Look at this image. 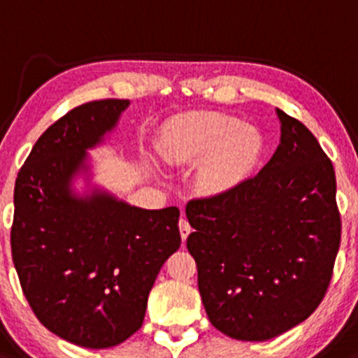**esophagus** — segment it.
I'll return each mask as SVG.
<instances>
[{
	"mask_svg": "<svg viewBox=\"0 0 358 358\" xmlns=\"http://www.w3.org/2000/svg\"><path fill=\"white\" fill-rule=\"evenodd\" d=\"M179 231H180V238H182V242H186V238L191 233V224L186 218L179 220Z\"/></svg>",
	"mask_w": 358,
	"mask_h": 358,
	"instance_id": "34e87169",
	"label": "esophagus"
}]
</instances>
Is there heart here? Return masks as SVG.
<instances>
[{
	"label": "heart",
	"instance_id": "b5f03b06",
	"mask_svg": "<svg viewBox=\"0 0 358 358\" xmlns=\"http://www.w3.org/2000/svg\"><path fill=\"white\" fill-rule=\"evenodd\" d=\"M159 152L169 166H194L196 186L208 196L238 189L262 159L264 138L254 125L223 113H192L171 120Z\"/></svg>",
	"mask_w": 358,
	"mask_h": 358
}]
</instances>
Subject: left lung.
Segmentation results:
<instances>
[{
	"label": "left lung",
	"instance_id": "obj_1",
	"mask_svg": "<svg viewBox=\"0 0 358 358\" xmlns=\"http://www.w3.org/2000/svg\"><path fill=\"white\" fill-rule=\"evenodd\" d=\"M277 116L280 143L255 178L186 206L204 309L235 340H271L309 318L340 248L331 160L299 120Z\"/></svg>",
	"mask_w": 358,
	"mask_h": 358
}]
</instances>
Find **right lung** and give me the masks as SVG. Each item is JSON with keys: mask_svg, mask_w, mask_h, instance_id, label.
Masks as SVG:
<instances>
[{"mask_svg": "<svg viewBox=\"0 0 358 358\" xmlns=\"http://www.w3.org/2000/svg\"><path fill=\"white\" fill-rule=\"evenodd\" d=\"M128 99L74 108L37 140L15 182L11 255L40 323L86 348H110L142 327L160 267L180 247L179 210H143L72 180L90 172Z\"/></svg>", "mask_w": 358, "mask_h": 358, "instance_id": "1", "label": "right lung"}]
</instances>
